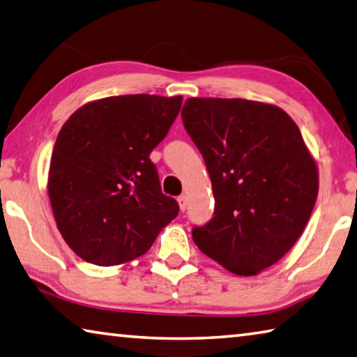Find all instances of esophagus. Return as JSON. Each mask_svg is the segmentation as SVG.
I'll use <instances>...</instances> for the list:
<instances>
[{"label":"esophagus","mask_w":357,"mask_h":357,"mask_svg":"<svg viewBox=\"0 0 357 357\" xmlns=\"http://www.w3.org/2000/svg\"><path fill=\"white\" fill-rule=\"evenodd\" d=\"M177 201H178V207H180V210L185 211V210H186V205H188V201H186V196H185V195L178 196Z\"/></svg>","instance_id":"obj_1"}]
</instances>
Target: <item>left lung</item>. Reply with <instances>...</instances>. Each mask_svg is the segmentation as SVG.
<instances>
[{
    "label": "left lung",
    "instance_id": "1",
    "mask_svg": "<svg viewBox=\"0 0 357 357\" xmlns=\"http://www.w3.org/2000/svg\"><path fill=\"white\" fill-rule=\"evenodd\" d=\"M185 130L207 165L215 215L192 229L201 251L255 276L290 251L318 196V169L298 125L276 105L188 98Z\"/></svg>",
    "mask_w": 357,
    "mask_h": 357
}]
</instances>
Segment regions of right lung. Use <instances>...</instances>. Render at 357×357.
<instances>
[{"mask_svg":"<svg viewBox=\"0 0 357 357\" xmlns=\"http://www.w3.org/2000/svg\"><path fill=\"white\" fill-rule=\"evenodd\" d=\"M180 108L182 96L106 97L62 125L48 196L62 238L83 260L112 266L141 257L178 215L149 156Z\"/></svg>","mask_w":357,"mask_h":357,"instance_id":"add662e5","label":"right lung"}]
</instances>
